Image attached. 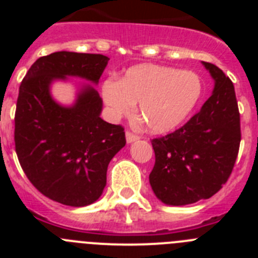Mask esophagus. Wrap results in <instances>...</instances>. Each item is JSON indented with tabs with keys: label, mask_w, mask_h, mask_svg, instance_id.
I'll return each mask as SVG.
<instances>
[{
	"label": "esophagus",
	"mask_w": 258,
	"mask_h": 258,
	"mask_svg": "<svg viewBox=\"0 0 258 258\" xmlns=\"http://www.w3.org/2000/svg\"><path fill=\"white\" fill-rule=\"evenodd\" d=\"M125 138H126L127 143H133V142H136V141L140 140V137L136 136V134H133L132 132H126V134H125Z\"/></svg>",
	"instance_id": "esophagus-1"
}]
</instances>
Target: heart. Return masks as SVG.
Here are the masks:
<instances>
[{"label":"heart","instance_id":"obj_1","mask_svg":"<svg viewBox=\"0 0 258 258\" xmlns=\"http://www.w3.org/2000/svg\"><path fill=\"white\" fill-rule=\"evenodd\" d=\"M101 94L109 118L116 121L131 116L138 103L147 129L161 134L190 115L202 94V80L192 71L140 64L129 68L120 81H103Z\"/></svg>","mask_w":258,"mask_h":258}]
</instances>
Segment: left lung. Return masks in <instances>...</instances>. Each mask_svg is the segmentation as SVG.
<instances>
[{"label":"left lung","instance_id":"left-lung-1","mask_svg":"<svg viewBox=\"0 0 258 258\" xmlns=\"http://www.w3.org/2000/svg\"><path fill=\"white\" fill-rule=\"evenodd\" d=\"M214 81L199 112L178 131L152 140L155 165L150 184L166 206L209 199L227 181L240 145V116L231 80L202 61Z\"/></svg>","mask_w":258,"mask_h":258}]
</instances>
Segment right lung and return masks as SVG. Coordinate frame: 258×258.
<instances>
[{
	"label": "right lung",
	"mask_w": 258,
	"mask_h": 258,
	"mask_svg": "<svg viewBox=\"0 0 258 258\" xmlns=\"http://www.w3.org/2000/svg\"><path fill=\"white\" fill-rule=\"evenodd\" d=\"M109 58L102 54L56 51L32 64L19 88L15 150L31 183L51 200L86 207L101 198L107 168L126 143L120 125L101 118L97 86ZM81 78L77 97L61 105L52 97L54 82Z\"/></svg>",
	"instance_id": "1"
}]
</instances>
